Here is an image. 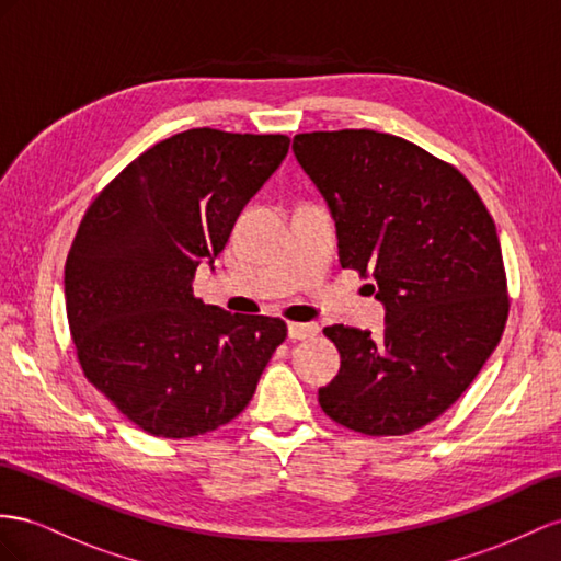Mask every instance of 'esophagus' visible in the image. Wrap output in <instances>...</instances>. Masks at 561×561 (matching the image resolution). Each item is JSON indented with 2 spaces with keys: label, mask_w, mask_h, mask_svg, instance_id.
<instances>
[{
  "label": "esophagus",
  "mask_w": 561,
  "mask_h": 561,
  "mask_svg": "<svg viewBox=\"0 0 561 561\" xmlns=\"http://www.w3.org/2000/svg\"><path fill=\"white\" fill-rule=\"evenodd\" d=\"M318 332H320V327L312 322H289V339H294V341L318 336Z\"/></svg>",
  "instance_id": "obj_1"
}]
</instances>
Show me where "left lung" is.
I'll return each mask as SVG.
<instances>
[{
  "label": "left lung",
  "instance_id": "8db88e82",
  "mask_svg": "<svg viewBox=\"0 0 561 561\" xmlns=\"http://www.w3.org/2000/svg\"><path fill=\"white\" fill-rule=\"evenodd\" d=\"M324 196L341 267L377 284L381 339L324 327L341 369L320 389L327 417L365 436L434 422L477 379L505 332L510 298L491 213L455 165L375 130L294 137Z\"/></svg>",
  "mask_w": 561,
  "mask_h": 561
}]
</instances>
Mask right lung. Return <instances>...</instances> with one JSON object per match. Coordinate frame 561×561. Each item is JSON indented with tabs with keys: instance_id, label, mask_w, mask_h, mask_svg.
<instances>
[{
	"instance_id": "add662e5",
	"label": "right lung",
	"mask_w": 561,
	"mask_h": 561,
	"mask_svg": "<svg viewBox=\"0 0 561 561\" xmlns=\"http://www.w3.org/2000/svg\"><path fill=\"white\" fill-rule=\"evenodd\" d=\"M286 135L194 127L153 144L84 213L66 257V314L84 377L158 438H192L249 405L286 324L192 291L243 206L289 151Z\"/></svg>"
}]
</instances>
